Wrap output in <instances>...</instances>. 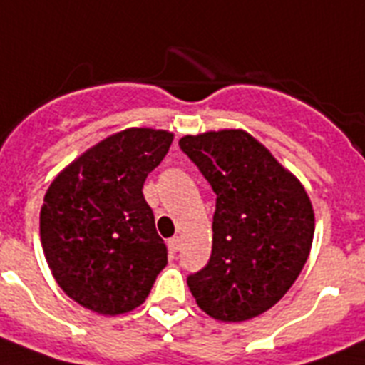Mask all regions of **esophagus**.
Here are the masks:
<instances>
[{
    "mask_svg": "<svg viewBox=\"0 0 365 365\" xmlns=\"http://www.w3.org/2000/svg\"><path fill=\"white\" fill-rule=\"evenodd\" d=\"M180 248H182V239H180V237H173V239H169L170 253L180 252Z\"/></svg>",
    "mask_w": 365,
    "mask_h": 365,
    "instance_id": "34e87169",
    "label": "esophagus"
}]
</instances>
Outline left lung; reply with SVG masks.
<instances>
[{"label": "left lung", "mask_w": 365, "mask_h": 365, "mask_svg": "<svg viewBox=\"0 0 365 365\" xmlns=\"http://www.w3.org/2000/svg\"><path fill=\"white\" fill-rule=\"evenodd\" d=\"M178 145L217 195L211 257L187 284L198 307L220 322L255 318L305 266L314 237L309 196L242 130L185 135Z\"/></svg>", "instance_id": "1"}]
</instances>
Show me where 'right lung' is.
<instances>
[{"label": "right lung", "mask_w": 365, "mask_h": 365, "mask_svg": "<svg viewBox=\"0 0 365 365\" xmlns=\"http://www.w3.org/2000/svg\"><path fill=\"white\" fill-rule=\"evenodd\" d=\"M170 143L165 130H123L84 152L47 189L43 253L60 288L82 307L128 312L147 299L167 264L143 183Z\"/></svg>", "instance_id": "right-lung-1"}]
</instances>
